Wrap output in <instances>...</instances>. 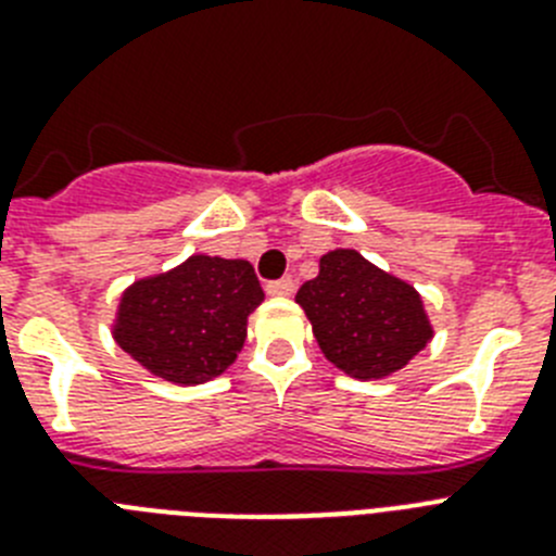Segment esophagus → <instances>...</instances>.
I'll return each instance as SVG.
<instances>
[{
    "label": "esophagus",
    "instance_id": "esophagus-1",
    "mask_svg": "<svg viewBox=\"0 0 556 556\" xmlns=\"http://www.w3.org/2000/svg\"><path fill=\"white\" fill-rule=\"evenodd\" d=\"M267 294L269 298H289V294H294V281L292 278H281V281L267 283Z\"/></svg>",
    "mask_w": 556,
    "mask_h": 556
}]
</instances>
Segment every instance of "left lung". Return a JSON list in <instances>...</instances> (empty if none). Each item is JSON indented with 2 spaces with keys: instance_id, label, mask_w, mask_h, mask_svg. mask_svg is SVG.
I'll list each match as a JSON object with an SVG mask.
<instances>
[{
  "instance_id": "obj_1",
  "label": "left lung",
  "mask_w": 556,
  "mask_h": 556,
  "mask_svg": "<svg viewBox=\"0 0 556 556\" xmlns=\"http://www.w3.org/2000/svg\"><path fill=\"white\" fill-rule=\"evenodd\" d=\"M294 303L323 356L356 381L404 370L434 339L420 292L351 248L320 255V273L298 289Z\"/></svg>"
}]
</instances>
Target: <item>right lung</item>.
Returning <instances> with one entry per match:
<instances>
[{
	"instance_id": "1",
	"label": "right lung",
	"mask_w": 556,
	"mask_h": 556,
	"mask_svg": "<svg viewBox=\"0 0 556 556\" xmlns=\"http://www.w3.org/2000/svg\"><path fill=\"white\" fill-rule=\"evenodd\" d=\"M264 292L244 258L194 253L122 292L113 342L150 376L194 387L223 376L248 339Z\"/></svg>"
}]
</instances>
